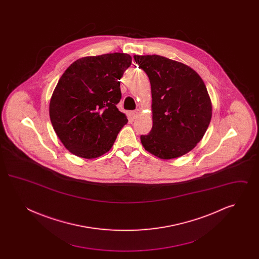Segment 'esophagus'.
I'll return each mask as SVG.
<instances>
[{
  "label": "esophagus",
  "instance_id": "1",
  "mask_svg": "<svg viewBox=\"0 0 259 259\" xmlns=\"http://www.w3.org/2000/svg\"><path fill=\"white\" fill-rule=\"evenodd\" d=\"M141 112H142L141 110H140V109H138V110H136V111H132V115H133V117H134V118H137V117L141 114Z\"/></svg>",
  "mask_w": 259,
  "mask_h": 259
}]
</instances>
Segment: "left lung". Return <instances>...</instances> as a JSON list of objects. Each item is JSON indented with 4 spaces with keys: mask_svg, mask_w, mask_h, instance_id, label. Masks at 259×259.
I'll list each match as a JSON object with an SVG mask.
<instances>
[{
    "mask_svg": "<svg viewBox=\"0 0 259 259\" xmlns=\"http://www.w3.org/2000/svg\"><path fill=\"white\" fill-rule=\"evenodd\" d=\"M151 87L152 128L143 147L161 159L185 155L196 147L211 119V102L200 75L189 66L160 55H135Z\"/></svg>",
    "mask_w": 259,
    "mask_h": 259,
    "instance_id": "left-lung-1",
    "label": "left lung"
}]
</instances>
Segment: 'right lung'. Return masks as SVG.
I'll return each instance as SVG.
<instances>
[{"label":"right lung","instance_id":"right-lung-1","mask_svg":"<svg viewBox=\"0 0 259 259\" xmlns=\"http://www.w3.org/2000/svg\"><path fill=\"white\" fill-rule=\"evenodd\" d=\"M126 53L77 59L62 74L50 103V121L64 147L74 155L97 158L111 149L128 119L116 105L120 79L130 67Z\"/></svg>","mask_w":259,"mask_h":259}]
</instances>
